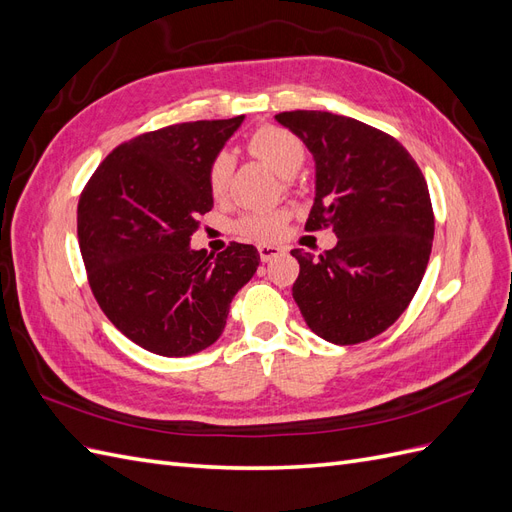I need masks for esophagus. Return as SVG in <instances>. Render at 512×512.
<instances>
[{
    "label": "esophagus",
    "instance_id": "34e87169",
    "mask_svg": "<svg viewBox=\"0 0 512 512\" xmlns=\"http://www.w3.org/2000/svg\"><path fill=\"white\" fill-rule=\"evenodd\" d=\"M258 252H260V260H262V262H269V260H273L275 256L284 254V252H286V247H282V245H269V243H262V245H258Z\"/></svg>",
    "mask_w": 512,
    "mask_h": 512
}]
</instances>
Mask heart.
<instances>
[{
    "mask_svg": "<svg viewBox=\"0 0 512 512\" xmlns=\"http://www.w3.org/2000/svg\"><path fill=\"white\" fill-rule=\"evenodd\" d=\"M247 147L258 156L262 162H267L280 177H292L301 168L305 160V147L292 132L277 128V126H265L258 128ZM232 175V158L228 153H220L215 156L207 170V185L209 192L215 198H222L228 190ZM286 228V215L275 213H262V215H247V218L239 220L237 232L245 239L252 241H275L282 237Z\"/></svg>",
    "mask_w": 512,
    "mask_h": 512,
    "instance_id": "obj_1",
    "label": "heart"
}]
</instances>
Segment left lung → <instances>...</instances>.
<instances>
[{
  "instance_id": "left-lung-1",
  "label": "left lung",
  "mask_w": 512,
  "mask_h": 512,
  "mask_svg": "<svg viewBox=\"0 0 512 512\" xmlns=\"http://www.w3.org/2000/svg\"><path fill=\"white\" fill-rule=\"evenodd\" d=\"M275 119L316 162V196L305 228H333L337 245L303 250L292 297L318 337L337 346L380 335L406 312L427 269L433 211L425 177L393 136L322 111Z\"/></svg>"
}]
</instances>
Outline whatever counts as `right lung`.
<instances>
[{
    "mask_svg": "<svg viewBox=\"0 0 512 512\" xmlns=\"http://www.w3.org/2000/svg\"><path fill=\"white\" fill-rule=\"evenodd\" d=\"M243 115L177 123L119 145L79 200L76 226L91 292L106 318L141 348L190 356L218 342L230 303L260 254L230 243L192 250L198 215L213 207L207 170Z\"/></svg>",
    "mask_w": 512,
    "mask_h": 512,
    "instance_id": "1",
    "label": "right lung"
}]
</instances>
